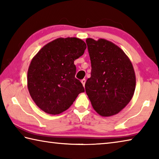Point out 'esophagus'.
<instances>
[{"instance_id":"34e87169","label":"esophagus","mask_w":159,"mask_h":159,"mask_svg":"<svg viewBox=\"0 0 159 159\" xmlns=\"http://www.w3.org/2000/svg\"><path fill=\"white\" fill-rule=\"evenodd\" d=\"M81 83H82L83 86H85V79H82V80H81Z\"/></svg>"}]
</instances>
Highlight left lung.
I'll use <instances>...</instances> for the list:
<instances>
[{
	"label": "left lung",
	"instance_id": "8db88e82",
	"mask_svg": "<svg viewBox=\"0 0 159 159\" xmlns=\"http://www.w3.org/2000/svg\"><path fill=\"white\" fill-rule=\"evenodd\" d=\"M91 76L85 84L93 109L102 116L117 114L130 102L136 78L130 59L114 43L104 39H86Z\"/></svg>",
	"mask_w": 159,
	"mask_h": 159
}]
</instances>
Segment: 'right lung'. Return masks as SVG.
Returning <instances> with one entry per match:
<instances>
[{"mask_svg": "<svg viewBox=\"0 0 159 159\" xmlns=\"http://www.w3.org/2000/svg\"><path fill=\"white\" fill-rule=\"evenodd\" d=\"M85 43L75 37L48 43L31 60L27 72L29 94L42 111L56 115L68 109L85 91L75 78V60L82 56Z\"/></svg>", "mask_w": 159, "mask_h": 159, "instance_id": "1", "label": "right lung"}]
</instances>
